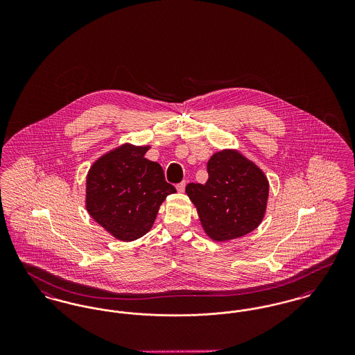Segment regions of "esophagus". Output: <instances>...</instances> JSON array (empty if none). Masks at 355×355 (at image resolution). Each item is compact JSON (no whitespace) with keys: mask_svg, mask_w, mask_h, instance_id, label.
Returning a JSON list of instances; mask_svg holds the SVG:
<instances>
[{"mask_svg":"<svg viewBox=\"0 0 355 355\" xmlns=\"http://www.w3.org/2000/svg\"><path fill=\"white\" fill-rule=\"evenodd\" d=\"M175 187H177V190H178L180 193H184V191H185L186 181H182V182H180V184L175 186Z\"/></svg>","mask_w":355,"mask_h":355,"instance_id":"obj_1","label":"esophagus"}]
</instances>
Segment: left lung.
Returning <instances> with one entry per match:
<instances>
[{"mask_svg": "<svg viewBox=\"0 0 355 355\" xmlns=\"http://www.w3.org/2000/svg\"><path fill=\"white\" fill-rule=\"evenodd\" d=\"M207 173L205 185L186 186V194L197 207L206 234L222 242L257 229L269 197L263 171L241 153L222 150L209 159Z\"/></svg>", "mask_w": 355, "mask_h": 355, "instance_id": "obj_1", "label": "left lung"}]
</instances>
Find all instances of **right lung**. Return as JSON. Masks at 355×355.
Listing matches in <instances>:
<instances>
[{"instance_id": "right-lung-1", "label": "right lung", "mask_w": 355, "mask_h": 355, "mask_svg": "<svg viewBox=\"0 0 355 355\" xmlns=\"http://www.w3.org/2000/svg\"><path fill=\"white\" fill-rule=\"evenodd\" d=\"M148 150L125 144L98 158L86 177V210L125 242L145 236L161 203L177 191L165 181L161 165L144 157Z\"/></svg>"}]
</instances>
